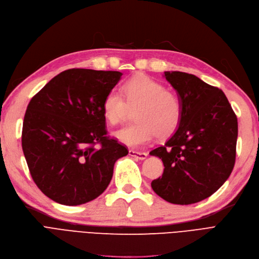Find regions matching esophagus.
<instances>
[{
	"instance_id": "obj_1",
	"label": "esophagus",
	"mask_w": 259,
	"mask_h": 259,
	"mask_svg": "<svg viewBox=\"0 0 259 259\" xmlns=\"http://www.w3.org/2000/svg\"><path fill=\"white\" fill-rule=\"evenodd\" d=\"M128 154L133 157L138 158V159H145L148 156V154L146 152H137V151H133V150H130Z\"/></svg>"
}]
</instances>
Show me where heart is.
Masks as SVG:
<instances>
[{
    "mask_svg": "<svg viewBox=\"0 0 259 259\" xmlns=\"http://www.w3.org/2000/svg\"><path fill=\"white\" fill-rule=\"evenodd\" d=\"M123 96L110 91L102 104L104 118L110 124L120 123L128 108H136L133 113L136 122L113 133L121 144L138 148L148 144L155 135L168 138L179 128L183 114L182 102L156 80L146 75L133 77L124 83Z\"/></svg>",
    "mask_w": 259,
    "mask_h": 259,
    "instance_id": "b5f03b06",
    "label": "heart"
}]
</instances>
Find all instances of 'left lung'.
<instances>
[{
  "label": "left lung",
  "mask_w": 259,
  "mask_h": 259,
  "mask_svg": "<svg viewBox=\"0 0 259 259\" xmlns=\"http://www.w3.org/2000/svg\"><path fill=\"white\" fill-rule=\"evenodd\" d=\"M164 74L182 102L183 114L174 135L150 152L165 167L151 186L168 202L192 204L215 193L233 171L238 120L219 88L192 74Z\"/></svg>",
  "instance_id": "1"
}]
</instances>
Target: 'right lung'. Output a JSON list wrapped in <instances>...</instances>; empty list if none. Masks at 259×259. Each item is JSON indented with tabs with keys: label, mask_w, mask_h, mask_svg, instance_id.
Masks as SVG:
<instances>
[{
	"label": "right lung",
	"mask_w": 259,
	"mask_h": 259,
	"mask_svg": "<svg viewBox=\"0 0 259 259\" xmlns=\"http://www.w3.org/2000/svg\"><path fill=\"white\" fill-rule=\"evenodd\" d=\"M120 72L72 68L35 94L22 126V150L38 189L53 201L78 206L107 189L125 146L107 137L102 104Z\"/></svg>",
	"instance_id": "add662e5"
}]
</instances>
